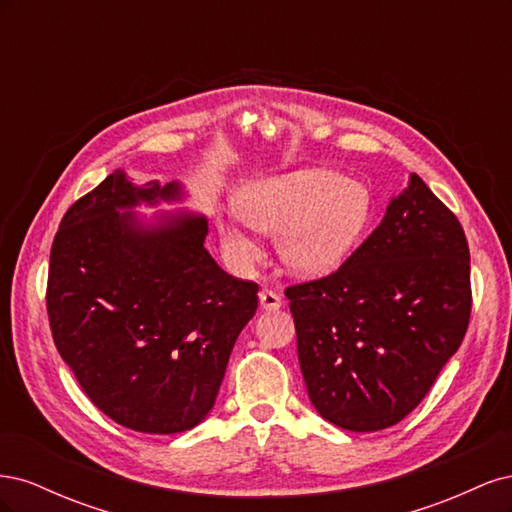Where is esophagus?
Returning <instances> with one entry per match:
<instances>
[{
	"mask_svg": "<svg viewBox=\"0 0 512 512\" xmlns=\"http://www.w3.org/2000/svg\"><path fill=\"white\" fill-rule=\"evenodd\" d=\"M258 301H260V307L265 309V312H275V309L282 307V297L273 290H260L258 292Z\"/></svg>",
	"mask_w": 512,
	"mask_h": 512,
	"instance_id": "1",
	"label": "esophagus"
}]
</instances>
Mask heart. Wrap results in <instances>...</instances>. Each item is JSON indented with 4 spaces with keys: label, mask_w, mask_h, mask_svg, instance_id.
I'll return each mask as SVG.
<instances>
[{
    "label": "heart",
    "mask_w": 512,
    "mask_h": 512,
    "mask_svg": "<svg viewBox=\"0 0 512 512\" xmlns=\"http://www.w3.org/2000/svg\"><path fill=\"white\" fill-rule=\"evenodd\" d=\"M237 209L252 228L277 239L284 267L299 277L337 271L359 247L374 218V196L361 181L327 168L258 179L241 190ZM224 250L237 267L262 258V247L235 213L220 218Z\"/></svg>",
    "instance_id": "heart-1"
}]
</instances>
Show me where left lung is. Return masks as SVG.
<instances>
[{
  "label": "left lung",
  "mask_w": 512,
  "mask_h": 512,
  "mask_svg": "<svg viewBox=\"0 0 512 512\" xmlns=\"http://www.w3.org/2000/svg\"><path fill=\"white\" fill-rule=\"evenodd\" d=\"M309 401L348 431L408 416L468 331L470 250L418 175L335 273L286 288Z\"/></svg>",
  "instance_id": "8db88e82"
}]
</instances>
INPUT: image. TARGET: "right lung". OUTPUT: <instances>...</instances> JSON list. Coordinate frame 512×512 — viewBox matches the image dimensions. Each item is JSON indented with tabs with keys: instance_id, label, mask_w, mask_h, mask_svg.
Wrapping results in <instances>:
<instances>
[{
	"instance_id": "right-lung-1",
	"label": "right lung",
	"mask_w": 512,
	"mask_h": 512,
	"mask_svg": "<svg viewBox=\"0 0 512 512\" xmlns=\"http://www.w3.org/2000/svg\"><path fill=\"white\" fill-rule=\"evenodd\" d=\"M183 198L177 181L136 185L117 168L66 211L46 288L55 346L87 397L160 436L205 421L258 307V286L207 252L205 215L134 211Z\"/></svg>"
}]
</instances>
